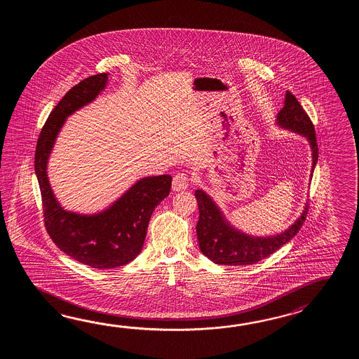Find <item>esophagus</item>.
<instances>
[{
    "label": "esophagus",
    "instance_id": "1",
    "mask_svg": "<svg viewBox=\"0 0 359 359\" xmlns=\"http://www.w3.org/2000/svg\"><path fill=\"white\" fill-rule=\"evenodd\" d=\"M187 187H189V177L184 173H178L173 177V183H172L173 191L186 190Z\"/></svg>",
    "mask_w": 359,
    "mask_h": 359
}]
</instances>
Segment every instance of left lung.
Segmentation results:
<instances>
[{
  "label": "left lung",
  "instance_id": "1",
  "mask_svg": "<svg viewBox=\"0 0 359 359\" xmlns=\"http://www.w3.org/2000/svg\"><path fill=\"white\" fill-rule=\"evenodd\" d=\"M276 124L283 130L304 136L312 150V170L318 161V145L313 123L297 97L290 91L285 95V104L278 111ZM198 205V222L196 224L200 250L206 258L224 266H248L260 262L287 244L302 229L308 212L305 204L303 213L290 227L273 236H252L235 229L205 191H195Z\"/></svg>",
  "mask_w": 359,
  "mask_h": 359
}]
</instances>
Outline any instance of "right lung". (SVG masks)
<instances>
[{"label": "right lung", "instance_id": "add662e5", "mask_svg": "<svg viewBox=\"0 0 359 359\" xmlns=\"http://www.w3.org/2000/svg\"><path fill=\"white\" fill-rule=\"evenodd\" d=\"M107 73L88 76L60 100L41 130L34 170L39 180L45 226L55 245L73 259L99 269L121 267L142 250L155 208L170 192L169 175L144 177L99 213L67 210L55 198L47 176V163L69 115L96 99L107 83Z\"/></svg>", "mask_w": 359, "mask_h": 359}]
</instances>
